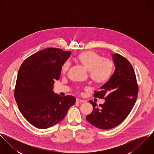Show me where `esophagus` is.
I'll list each match as a JSON object with an SVG mask.
<instances>
[{
    "mask_svg": "<svg viewBox=\"0 0 154 154\" xmlns=\"http://www.w3.org/2000/svg\"><path fill=\"white\" fill-rule=\"evenodd\" d=\"M76 102L77 103H84V100H80V99H78L77 98L76 100Z\"/></svg>",
    "mask_w": 154,
    "mask_h": 154,
    "instance_id": "1",
    "label": "esophagus"
}]
</instances>
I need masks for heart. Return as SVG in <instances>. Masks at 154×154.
I'll return each instance as SVG.
<instances>
[{
    "instance_id": "b5f03b06",
    "label": "heart",
    "mask_w": 154,
    "mask_h": 154,
    "mask_svg": "<svg viewBox=\"0 0 154 154\" xmlns=\"http://www.w3.org/2000/svg\"><path fill=\"white\" fill-rule=\"evenodd\" d=\"M76 60L89 72L94 83L101 85L110 79L113 71V63L98 53L94 51H82L78 55ZM69 67V62L65 63L62 69V73H66Z\"/></svg>"
}]
</instances>
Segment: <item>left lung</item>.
<instances>
[{"label":"left lung","mask_w":154,"mask_h":154,"mask_svg":"<svg viewBox=\"0 0 154 154\" xmlns=\"http://www.w3.org/2000/svg\"><path fill=\"white\" fill-rule=\"evenodd\" d=\"M115 70L110 80L95 92L94 97L105 98L100 104L92 101L93 110L86 119L93 126L101 129H112L120 124L129 115L136 102L138 86L136 75L131 63L122 56L112 54Z\"/></svg>","instance_id":"8db88e82"}]
</instances>
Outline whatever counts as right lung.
Returning a JSON list of instances; mask_svg holds the SVG:
<instances>
[{"instance_id":"add662e5","label":"right lung","mask_w":154,"mask_h":154,"mask_svg":"<svg viewBox=\"0 0 154 154\" xmlns=\"http://www.w3.org/2000/svg\"><path fill=\"white\" fill-rule=\"evenodd\" d=\"M70 54L45 48L28 57L19 69L15 98L24 118L37 128L47 129L61 122L76 102L73 96L61 97L53 91Z\"/></svg>"}]
</instances>
